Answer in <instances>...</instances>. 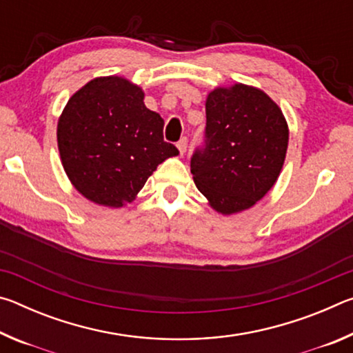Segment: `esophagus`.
I'll use <instances>...</instances> for the list:
<instances>
[{
  "instance_id": "34e87169",
  "label": "esophagus",
  "mask_w": 353,
  "mask_h": 353,
  "mask_svg": "<svg viewBox=\"0 0 353 353\" xmlns=\"http://www.w3.org/2000/svg\"><path fill=\"white\" fill-rule=\"evenodd\" d=\"M187 146H188L187 137H183V139H181V140L177 141V149H179V152H181L182 155L185 154V151H187Z\"/></svg>"
}]
</instances>
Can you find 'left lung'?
<instances>
[{
  "label": "left lung",
  "instance_id": "obj_1",
  "mask_svg": "<svg viewBox=\"0 0 353 353\" xmlns=\"http://www.w3.org/2000/svg\"><path fill=\"white\" fill-rule=\"evenodd\" d=\"M205 132L191 155L194 183L214 210L252 207L282 170L288 126L279 105L259 88H216L205 103Z\"/></svg>",
  "mask_w": 353,
  "mask_h": 353
}]
</instances>
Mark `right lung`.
I'll return each mask as SVG.
<instances>
[{
	"mask_svg": "<svg viewBox=\"0 0 353 353\" xmlns=\"http://www.w3.org/2000/svg\"><path fill=\"white\" fill-rule=\"evenodd\" d=\"M141 88L123 77H97L70 98L57 124L63 170L81 194L123 207L168 157L163 118L143 103Z\"/></svg>",
	"mask_w": 353,
	"mask_h": 353,
	"instance_id": "1",
	"label": "right lung"
}]
</instances>
